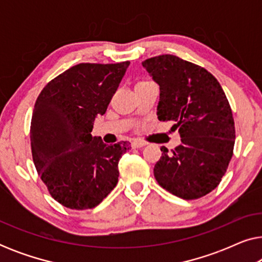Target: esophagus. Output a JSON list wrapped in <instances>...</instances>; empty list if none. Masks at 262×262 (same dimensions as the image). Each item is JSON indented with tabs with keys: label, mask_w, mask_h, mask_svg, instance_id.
<instances>
[{
	"label": "esophagus",
	"mask_w": 262,
	"mask_h": 262,
	"mask_svg": "<svg viewBox=\"0 0 262 262\" xmlns=\"http://www.w3.org/2000/svg\"><path fill=\"white\" fill-rule=\"evenodd\" d=\"M146 144V143H144V142H141V141H134L132 142V148H137V149H139V148H143V146H144Z\"/></svg>",
	"instance_id": "esophagus-1"
}]
</instances>
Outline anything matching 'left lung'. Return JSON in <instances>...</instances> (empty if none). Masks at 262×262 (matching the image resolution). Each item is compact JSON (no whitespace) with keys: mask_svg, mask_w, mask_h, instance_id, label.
I'll return each instance as SVG.
<instances>
[{"mask_svg":"<svg viewBox=\"0 0 262 262\" xmlns=\"http://www.w3.org/2000/svg\"><path fill=\"white\" fill-rule=\"evenodd\" d=\"M142 66L160 85L159 120H173L181 144L162 146L154 175L179 198L198 199L213 191L228 169L235 144V123L220 82L204 68L173 55L145 59Z\"/></svg>","mask_w":262,"mask_h":262,"instance_id":"obj_1","label":"left lung"}]
</instances>
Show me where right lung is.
Segmentation results:
<instances>
[{
  "instance_id": "1",
  "label": "right lung",
  "mask_w": 262,
  "mask_h": 262,
  "mask_svg": "<svg viewBox=\"0 0 262 262\" xmlns=\"http://www.w3.org/2000/svg\"><path fill=\"white\" fill-rule=\"evenodd\" d=\"M130 62L81 63L45 85L31 120V148L39 177L63 206L87 210L116 187L127 142L106 145L92 130L105 114Z\"/></svg>"
}]
</instances>
